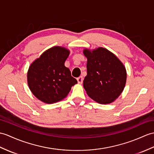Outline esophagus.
<instances>
[{"label":"esophagus","instance_id":"1","mask_svg":"<svg viewBox=\"0 0 154 154\" xmlns=\"http://www.w3.org/2000/svg\"><path fill=\"white\" fill-rule=\"evenodd\" d=\"M77 83H79V84H82V83H83V77H78L77 78Z\"/></svg>","mask_w":154,"mask_h":154}]
</instances>
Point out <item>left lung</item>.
<instances>
[{
  "label": "left lung",
  "mask_w": 154,
  "mask_h": 154,
  "mask_svg": "<svg viewBox=\"0 0 154 154\" xmlns=\"http://www.w3.org/2000/svg\"><path fill=\"white\" fill-rule=\"evenodd\" d=\"M87 75L83 87L87 95L101 104L112 103L122 93L127 81L124 64L113 53L103 47L85 48Z\"/></svg>",
  "instance_id": "1"
}]
</instances>
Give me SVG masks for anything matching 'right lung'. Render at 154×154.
Masks as SVG:
<instances>
[{"label": "right lung", "instance_id": "add662e5", "mask_svg": "<svg viewBox=\"0 0 154 154\" xmlns=\"http://www.w3.org/2000/svg\"><path fill=\"white\" fill-rule=\"evenodd\" d=\"M70 51L60 46L46 50L29 67L27 84L33 94L46 103L65 98L72 86L77 83L64 65Z\"/></svg>", "mask_w": 154, "mask_h": 154}]
</instances>
